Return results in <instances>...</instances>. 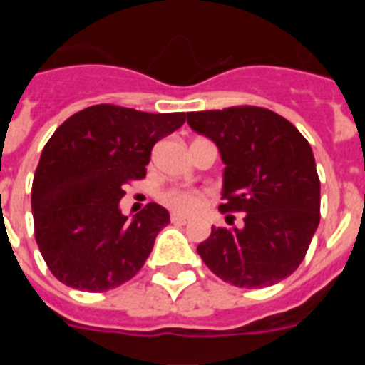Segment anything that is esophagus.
<instances>
[{
    "label": "esophagus",
    "mask_w": 365,
    "mask_h": 365,
    "mask_svg": "<svg viewBox=\"0 0 365 365\" xmlns=\"http://www.w3.org/2000/svg\"><path fill=\"white\" fill-rule=\"evenodd\" d=\"M172 222H175V225H188V217H182V215H177V214H172Z\"/></svg>",
    "instance_id": "34e87169"
}]
</instances>
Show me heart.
Returning <instances> with one entry per match:
<instances>
[{
	"mask_svg": "<svg viewBox=\"0 0 365 365\" xmlns=\"http://www.w3.org/2000/svg\"><path fill=\"white\" fill-rule=\"evenodd\" d=\"M160 202L180 215L197 214L205 202V192L192 188H168L160 192Z\"/></svg>",
	"mask_w": 365,
	"mask_h": 365,
	"instance_id": "heart-1",
	"label": "heart"
}]
</instances>
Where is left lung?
<instances>
[{
    "label": "left lung",
    "instance_id": "left-lung-1",
    "mask_svg": "<svg viewBox=\"0 0 365 365\" xmlns=\"http://www.w3.org/2000/svg\"><path fill=\"white\" fill-rule=\"evenodd\" d=\"M188 124L214 140L227 164L219 210L243 212V227H212L199 245L206 267L245 289L291 276L320 222V179L305 137L256 106L188 113Z\"/></svg>",
    "mask_w": 365,
    "mask_h": 365
}]
</instances>
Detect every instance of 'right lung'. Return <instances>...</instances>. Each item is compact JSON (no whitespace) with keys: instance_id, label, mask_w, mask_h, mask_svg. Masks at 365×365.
I'll list each match as a JSON object with an SVG mask.
<instances>
[{"instance_id":"right-lung-1","label":"right lung","mask_w":365,"mask_h":365,"mask_svg":"<svg viewBox=\"0 0 365 365\" xmlns=\"http://www.w3.org/2000/svg\"><path fill=\"white\" fill-rule=\"evenodd\" d=\"M185 120V113L98 104L54 131L32 180L34 237L54 278L104 292L143 269L170 214L150 202L130 221L118 202L128 182L146 177L155 143Z\"/></svg>"}]
</instances>
